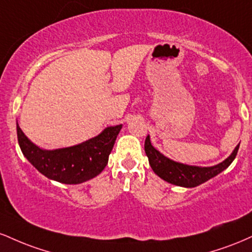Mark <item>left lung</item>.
<instances>
[{"instance_id": "left-lung-1", "label": "left lung", "mask_w": 252, "mask_h": 252, "mask_svg": "<svg viewBox=\"0 0 252 252\" xmlns=\"http://www.w3.org/2000/svg\"><path fill=\"white\" fill-rule=\"evenodd\" d=\"M239 149V144L233 149L231 155L220 163L211 167H199L190 166V164L176 162L174 160H170L169 158L161 154L158 149L153 147L150 142V136L148 135L144 142V152L148 156L149 164L152 169L158 176L169 184L175 185V186L186 187V189H192L204 182L209 181L210 179L215 178L222 170H225L235 160L237 152Z\"/></svg>"}]
</instances>
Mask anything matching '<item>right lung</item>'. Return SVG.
<instances>
[{"label":"right lung","instance_id":"1","mask_svg":"<svg viewBox=\"0 0 252 252\" xmlns=\"http://www.w3.org/2000/svg\"><path fill=\"white\" fill-rule=\"evenodd\" d=\"M121 129L122 124L108 126L76 146L47 150L32 142L16 122L17 141L25 158L46 178L67 185L82 184L102 173Z\"/></svg>","mask_w":252,"mask_h":252}]
</instances>
